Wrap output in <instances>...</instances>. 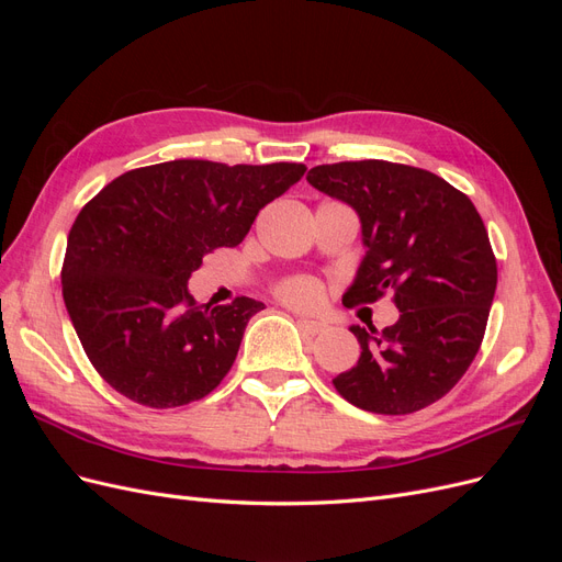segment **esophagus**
<instances>
[{
	"label": "esophagus",
	"instance_id": "esophagus-1",
	"mask_svg": "<svg viewBox=\"0 0 562 562\" xmlns=\"http://www.w3.org/2000/svg\"><path fill=\"white\" fill-rule=\"evenodd\" d=\"M297 326L307 333V335H321V333H326V323H321V321H312V318H297Z\"/></svg>",
	"mask_w": 562,
	"mask_h": 562
}]
</instances>
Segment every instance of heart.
I'll return each mask as SVG.
<instances>
[{
	"mask_svg": "<svg viewBox=\"0 0 562 562\" xmlns=\"http://www.w3.org/2000/svg\"><path fill=\"white\" fill-rule=\"evenodd\" d=\"M279 295L295 307H312L318 300V285L312 279H291L279 288Z\"/></svg>",
	"mask_w": 562,
	"mask_h": 562,
	"instance_id": "obj_1",
	"label": "heart"
}]
</instances>
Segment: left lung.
<instances>
[{
	"label": "left lung",
	"mask_w": 562,
	"mask_h": 562,
	"mask_svg": "<svg viewBox=\"0 0 562 562\" xmlns=\"http://www.w3.org/2000/svg\"><path fill=\"white\" fill-rule=\"evenodd\" d=\"M307 182L361 220L363 260L342 302L394 295V326H351L359 363L333 380L339 396L378 415L422 411L462 380L481 349L497 260L471 199L422 168L380 159L314 166Z\"/></svg>",
	"instance_id": "obj_1"
}]
</instances>
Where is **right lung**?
Instances as JSON below:
<instances>
[{"label":"right lung","mask_w":562,"mask_h":562,"mask_svg":"<svg viewBox=\"0 0 562 562\" xmlns=\"http://www.w3.org/2000/svg\"><path fill=\"white\" fill-rule=\"evenodd\" d=\"M304 171L178 159L119 176L79 211L63 300L100 378L147 407L192 403L223 382L265 304H199L187 281L203 255L239 246L260 209Z\"/></svg>","instance_id":"add662e5"}]
</instances>
